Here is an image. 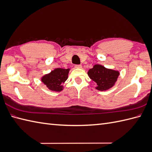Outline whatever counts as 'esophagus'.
I'll use <instances>...</instances> for the list:
<instances>
[{
    "label": "esophagus",
    "instance_id": "34e87169",
    "mask_svg": "<svg viewBox=\"0 0 152 152\" xmlns=\"http://www.w3.org/2000/svg\"><path fill=\"white\" fill-rule=\"evenodd\" d=\"M75 68H76V69H81L82 67V65H75Z\"/></svg>",
    "mask_w": 152,
    "mask_h": 152
}]
</instances>
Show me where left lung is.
<instances>
[{
    "label": "left lung",
    "instance_id": "obj_1",
    "mask_svg": "<svg viewBox=\"0 0 152 152\" xmlns=\"http://www.w3.org/2000/svg\"><path fill=\"white\" fill-rule=\"evenodd\" d=\"M87 74L90 78L96 83V89L99 91H105L112 87L119 76L118 71L106 69L100 65H95Z\"/></svg>",
    "mask_w": 152,
    "mask_h": 152
}]
</instances>
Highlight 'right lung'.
I'll list each match as a JSON object with an SVG mask.
<instances>
[{
    "instance_id": "right-lung-1",
    "label": "right lung",
    "mask_w": 152,
    "mask_h": 152,
    "mask_svg": "<svg viewBox=\"0 0 152 152\" xmlns=\"http://www.w3.org/2000/svg\"><path fill=\"white\" fill-rule=\"evenodd\" d=\"M69 69H56L50 74L44 76L41 81L50 90L61 91L63 89L62 83L67 80Z\"/></svg>"
}]
</instances>
